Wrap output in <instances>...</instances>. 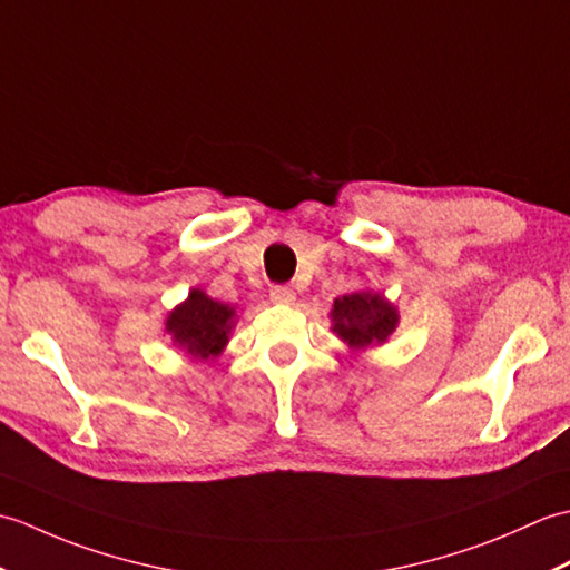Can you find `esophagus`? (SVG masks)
I'll return each mask as SVG.
<instances>
[{
  "label": "esophagus",
  "mask_w": 570,
  "mask_h": 570,
  "mask_svg": "<svg viewBox=\"0 0 570 570\" xmlns=\"http://www.w3.org/2000/svg\"><path fill=\"white\" fill-rule=\"evenodd\" d=\"M269 298L274 304H294L296 301V292L292 286H284V284H276L269 288Z\"/></svg>",
  "instance_id": "obj_1"
}]
</instances>
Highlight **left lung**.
Segmentation results:
<instances>
[{
	"instance_id": "8db88e82",
	"label": "left lung",
	"mask_w": 570,
	"mask_h": 570,
	"mask_svg": "<svg viewBox=\"0 0 570 570\" xmlns=\"http://www.w3.org/2000/svg\"><path fill=\"white\" fill-rule=\"evenodd\" d=\"M333 331L353 347L384 343L396 325V311L382 296L350 294L335 298Z\"/></svg>"
}]
</instances>
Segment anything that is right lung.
<instances>
[{
    "label": "right lung",
    "mask_w": 570,
    "mask_h": 570,
    "mask_svg": "<svg viewBox=\"0 0 570 570\" xmlns=\"http://www.w3.org/2000/svg\"><path fill=\"white\" fill-rule=\"evenodd\" d=\"M235 308L208 298L203 292H193L186 304H180L166 321V331L184 345L193 357H215L227 343L233 328Z\"/></svg>",
    "instance_id": "right-lung-1"
}]
</instances>
